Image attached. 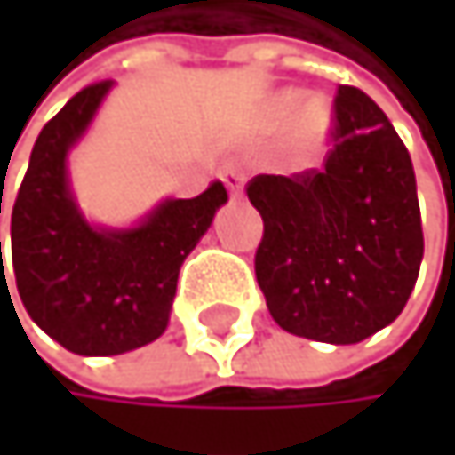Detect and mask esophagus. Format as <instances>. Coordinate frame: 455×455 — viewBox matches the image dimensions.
<instances>
[{"label":"esophagus","instance_id":"34e87169","mask_svg":"<svg viewBox=\"0 0 455 455\" xmlns=\"http://www.w3.org/2000/svg\"><path fill=\"white\" fill-rule=\"evenodd\" d=\"M220 180H223L226 188H229V194H232V196H240V194H243L245 172H243L240 166H226V169L220 172Z\"/></svg>","mask_w":455,"mask_h":455}]
</instances>
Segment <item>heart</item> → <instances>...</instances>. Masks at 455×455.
I'll return each instance as SVG.
<instances>
[{
	"instance_id": "b5f03b06",
	"label": "heart",
	"mask_w": 455,
	"mask_h": 455,
	"mask_svg": "<svg viewBox=\"0 0 455 455\" xmlns=\"http://www.w3.org/2000/svg\"><path fill=\"white\" fill-rule=\"evenodd\" d=\"M270 114H273L275 125H286V122H291V139H294L297 149H303V152H314L322 144L327 125H330V114L322 106V100L303 103V95L294 92V90L281 92L273 100Z\"/></svg>"
}]
</instances>
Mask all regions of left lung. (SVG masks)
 Listing matches in <instances>:
<instances>
[{"label": "left lung", "mask_w": 455, "mask_h": 455, "mask_svg": "<svg viewBox=\"0 0 455 455\" xmlns=\"http://www.w3.org/2000/svg\"><path fill=\"white\" fill-rule=\"evenodd\" d=\"M324 169L259 174L248 199L265 220L256 281L291 336L357 344L404 311L423 259L410 152L357 86L333 100Z\"/></svg>", "instance_id": "1"}]
</instances>
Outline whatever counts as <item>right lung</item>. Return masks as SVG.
<instances>
[{"label": "right lung", "instance_id": "1", "mask_svg": "<svg viewBox=\"0 0 455 455\" xmlns=\"http://www.w3.org/2000/svg\"><path fill=\"white\" fill-rule=\"evenodd\" d=\"M111 84L84 86L45 122L10 218L12 273L27 314L57 344L90 357L164 336L182 261L229 199L223 182H212L196 199H166L133 229L86 223L68 185V152ZM0 286L7 289L4 265Z\"/></svg>", "mask_w": 455, "mask_h": 455}]
</instances>
